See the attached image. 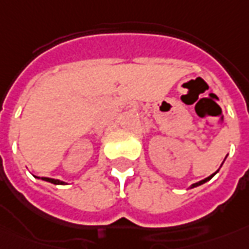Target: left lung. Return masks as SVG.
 Segmentation results:
<instances>
[{
    "label": "left lung",
    "instance_id": "1",
    "mask_svg": "<svg viewBox=\"0 0 249 249\" xmlns=\"http://www.w3.org/2000/svg\"><path fill=\"white\" fill-rule=\"evenodd\" d=\"M217 172H218V171H217ZM217 172H214L213 175H210V176H209V178H206V179H203V180H200V181H198V183H194L193 186L190 187V188H194V187H198V186H200V184H203V183H206V181H209V180L212 179V178H213L214 175L217 174Z\"/></svg>",
    "mask_w": 249,
    "mask_h": 249
}]
</instances>
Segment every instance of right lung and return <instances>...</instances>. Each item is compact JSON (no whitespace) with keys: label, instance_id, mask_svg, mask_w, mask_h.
<instances>
[{"label":"right lung","instance_id":"right-lung-1","mask_svg":"<svg viewBox=\"0 0 249 249\" xmlns=\"http://www.w3.org/2000/svg\"><path fill=\"white\" fill-rule=\"evenodd\" d=\"M42 180L44 181H49V183H53V184H66L65 181H61L58 179H51V178H42Z\"/></svg>","mask_w":249,"mask_h":249}]
</instances>
